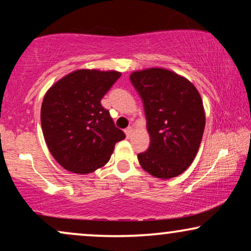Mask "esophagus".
<instances>
[{"instance_id":"1","label":"esophagus","mask_w":251,"mask_h":251,"mask_svg":"<svg viewBox=\"0 0 251 251\" xmlns=\"http://www.w3.org/2000/svg\"><path fill=\"white\" fill-rule=\"evenodd\" d=\"M132 132H133V129H132V126H128V128H126V130H125V133L126 135V137H130L132 135Z\"/></svg>"}]
</instances>
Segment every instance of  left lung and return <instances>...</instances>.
I'll list each match as a JSON object with an SVG mask.
<instances>
[{
	"instance_id": "obj_1",
	"label": "left lung",
	"mask_w": 251,
	"mask_h": 251,
	"mask_svg": "<svg viewBox=\"0 0 251 251\" xmlns=\"http://www.w3.org/2000/svg\"><path fill=\"white\" fill-rule=\"evenodd\" d=\"M143 100L149 150L138 154L140 166L156 178L169 179L193 162L205 125L201 96L187 78L164 68H147L130 75Z\"/></svg>"
}]
</instances>
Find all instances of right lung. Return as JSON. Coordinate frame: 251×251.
<instances>
[{
    "label": "right lung",
    "instance_id": "add662e5",
    "mask_svg": "<svg viewBox=\"0 0 251 251\" xmlns=\"http://www.w3.org/2000/svg\"><path fill=\"white\" fill-rule=\"evenodd\" d=\"M120 72L77 70L57 81L43 98L41 126L54 160L75 174H90L108 162L125 139L100 104Z\"/></svg>",
    "mask_w": 251,
    "mask_h": 251
}]
</instances>
